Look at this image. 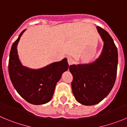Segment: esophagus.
Here are the masks:
<instances>
[{
	"instance_id": "34e87169",
	"label": "esophagus",
	"mask_w": 127,
	"mask_h": 127,
	"mask_svg": "<svg viewBox=\"0 0 127 127\" xmlns=\"http://www.w3.org/2000/svg\"><path fill=\"white\" fill-rule=\"evenodd\" d=\"M68 63L69 64V65H71L75 63V61H74L73 59H72L71 58H68Z\"/></svg>"
}]
</instances>
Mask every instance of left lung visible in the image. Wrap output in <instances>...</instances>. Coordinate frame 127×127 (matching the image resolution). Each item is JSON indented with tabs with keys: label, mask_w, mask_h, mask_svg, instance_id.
I'll return each mask as SVG.
<instances>
[{
	"label": "left lung",
	"mask_w": 127,
	"mask_h": 127,
	"mask_svg": "<svg viewBox=\"0 0 127 127\" xmlns=\"http://www.w3.org/2000/svg\"><path fill=\"white\" fill-rule=\"evenodd\" d=\"M97 28L104 42L100 57L92 63L69 67L73 75L72 92L78 102L85 106L103 100L113 87L117 74V48L106 30Z\"/></svg>",
	"instance_id": "obj_1"
}]
</instances>
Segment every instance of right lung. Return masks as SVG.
<instances>
[{"instance_id": "right-lung-1", "label": "right lung", "mask_w": 127, "mask_h": 127, "mask_svg": "<svg viewBox=\"0 0 127 127\" xmlns=\"http://www.w3.org/2000/svg\"><path fill=\"white\" fill-rule=\"evenodd\" d=\"M25 31L11 47L8 65L10 79L16 91L27 102L35 105L44 104L52 99L57 82L68 69V61L64 58L39 69L24 67L18 58L17 45Z\"/></svg>"}]
</instances>
